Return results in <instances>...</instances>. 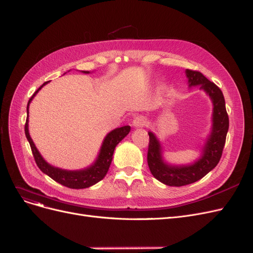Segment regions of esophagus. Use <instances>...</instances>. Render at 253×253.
<instances>
[{"instance_id":"34e87169","label":"esophagus","mask_w":253,"mask_h":253,"mask_svg":"<svg viewBox=\"0 0 253 253\" xmlns=\"http://www.w3.org/2000/svg\"><path fill=\"white\" fill-rule=\"evenodd\" d=\"M132 125L135 127V128H142L146 125V119L142 116L139 117H136L134 118V120L132 121Z\"/></svg>"}]
</instances>
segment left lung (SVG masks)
Here are the masks:
<instances>
[{"instance_id": "obj_1", "label": "left lung", "mask_w": 253, "mask_h": 253, "mask_svg": "<svg viewBox=\"0 0 253 253\" xmlns=\"http://www.w3.org/2000/svg\"><path fill=\"white\" fill-rule=\"evenodd\" d=\"M189 87L200 85L212 102L211 131L205 142L199 160L191 165H170L163 158V149L158 138L149 131V148L147 161L149 169L157 180L170 186H182L200 180L216 167L222 156L229 127L225 100L221 89L197 71L185 70Z\"/></svg>"}]
</instances>
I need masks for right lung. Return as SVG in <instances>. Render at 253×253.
<instances>
[{"mask_svg": "<svg viewBox=\"0 0 253 253\" xmlns=\"http://www.w3.org/2000/svg\"><path fill=\"white\" fill-rule=\"evenodd\" d=\"M84 74H89L88 71H82ZM49 82V81H48ZM48 82H44L42 85L37 89L33 96L30 98L29 102H28L27 105V120H26V124H25V134L28 139V142L30 144L31 150L34 156L35 163L37 167L40 168L41 171L44 174L48 175L49 177L56 182H58L64 186H68L70 189H85L89 188V186L96 184L100 180L104 178L111 161H112V155H114V151L117 147V145L123 139L130 131V126H123L120 128H116L105 136L104 141L102 143L101 149L99 151L98 157L96 162L89 167L85 168V169L82 170H76V171H69V170H63L60 169V168H56L51 166L50 164L46 163L40 151L37 150V148L35 147L32 138L29 134V127H28V118H29V105L36 95L37 92L40 91V89L45 85Z\"/></svg>", "mask_w": 253, "mask_h": 253, "instance_id": "obj_1", "label": "right lung"}]
</instances>
